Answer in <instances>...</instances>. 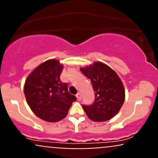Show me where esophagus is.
I'll list each match as a JSON object with an SVG mask.
<instances>
[{
  "instance_id": "34e87169",
  "label": "esophagus",
  "mask_w": 158,
  "mask_h": 158,
  "mask_svg": "<svg viewBox=\"0 0 158 158\" xmlns=\"http://www.w3.org/2000/svg\"><path fill=\"white\" fill-rule=\"evenodd\" d=\"M77 100H81V94H77Z\"/></svg>"
}]
</instances>
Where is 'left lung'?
I'll use <instances>...</instances> for the list:
<instances>
[{"label": "left lung", "mask_w": 158, "mask_h": 158, "mask_svg": "<svg viewBox=\"0 0 158 158\" xmlns=\"http://www.w3.org/2000/svg\"><path fill=\"white\" fill-rule=\"evenodd\" d=\"M83 74L90 79L95 100L90 106H82L88 118L105 122L113 118L125 100V89L120 78L108 65L101 61L81 68Z\"/></svg>", "instance_id": "left-lung-1"}]
</instances>
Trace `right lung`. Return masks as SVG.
<instances>
[{"mask_svg":"<svg viewBox=\"0 0 158 158\" xmlns=\"http://www.w3.org/2000/svg\"><path fill=\"white\" fill-rule=\"evenodd\" d=\"M63 68L59 60L49 59L34 69L25 81L27 104L38 117L47 122L64 118L77 99L68 92V84L60 80Z\"/></svg>","mask_w":158,"mask_h":158,"instance_id":"right-lung-1","label":"right lung"}]
</instances>
